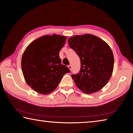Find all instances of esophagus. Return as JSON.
I'll return each instance as SVG.
<instances>
[{
    "label": "esophagus",
    "instance_id": "obj_1",
    "mask_svg": "<svg viewBox=\"0 0 133 133\" xmlns=\"http://www.w3.org/2000/svg\"><path fill=\"white\" fill-rule=\"evenodd\" d=\"M68 68L71 71V69H72V67H71V66H70V65H69V66H68Z\"/></svg>",
    "mask_w": 133,
    "mask_h": 133
}]
</instances>
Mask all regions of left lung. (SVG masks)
I'll list each match as a JSON object with an SVG mask.
<instances>
[{
  "mask_svg": "<svg viewBox=\"0 0 133 133\" xmlns=\"http://www.w3.org/2000/svg\"><path fill=\"white\" fill-rule=\"evenodd\" d=\"M68 43L80 58V71L71 76L76 85L85 94L100 90L113 71L114 55L109 45L91 34L74 36Z\"/></svg>",
  "mask_w": 133,
  "mask_h": 133,
  "instance_id": "left-lung-1",
  "label": "left lung"
}]
</instances>
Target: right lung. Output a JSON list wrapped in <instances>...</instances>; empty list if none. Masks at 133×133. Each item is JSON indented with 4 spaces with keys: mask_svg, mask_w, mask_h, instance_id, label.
Here are the masks:
<instances>
[{
    "mask_svg": "<svg viewBox=\"0 0 133 133\" xmlns=\"http://www.w3.org/2000/svg\"><path fill=\"white\" fill-rule=\"evenodd\" d=\"M67 36L44 35L29 44L22 57L21 66L24 80L33 90L48 94L57 88L65 74L70 72L61 64L59 52Z\"/></svg>",
    "mask_w": 133,
    "mask_h": 133,
    "instance_id": "1",
    "label": "right lung"
}]
</instances>
